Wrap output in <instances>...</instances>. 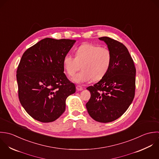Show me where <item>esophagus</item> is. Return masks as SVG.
I'll list each match as a JSON object with an SVG mask.
<instances>
[{
	"mask_svg": "<svg viewBox=\"0 0 159 159\" xmlns=\"http://www.w3.org/2000/svg\"><path fill=\"white\" fill-rule=\"evenodd\" d=\"M76 89H77V90H78V91H82V90H83V88H82V87L80 86V85H77V86H76Z\"/></svg>",
	"mask_w": 159,
	"mask_h": 159,
	"instance_id": "obj_1",
	"label": "esophagus"
}]
</instances>
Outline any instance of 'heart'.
I'll use <instances>...</instances> for the list:
<instances>
[{
    "mask_svg": "<svg viewBox=\"0 0 159 159\" xmlns=\"http://www.w3.org/2000/svg\"><path fill=\"white\" fill-rule=\"evenodd\" d=\"M112 58L109 48L86 43L76 50L75 57L69 55L64 57V67L69 76H74L82 66V70L74 77L73 80L77 84L90 82L94 79L100 80L106 74Z\"/></svg>",
    "mask_w": 159,
    "mask_h": 159,
    "instance_id": "1",
    "label": "heart"
}]
</instances>
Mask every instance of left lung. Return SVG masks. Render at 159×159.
I'll return each instance as SVG.
<instances>
[{"label": "left lung", "instance_id": "left-lung-1", "mask_svg": "<svg viewBox=\"0 0 159 159\" xmlns=\"http://www.w3.org/2000/svg\"><path fill=\"white\" fill-rule=\"evenodd\" d=\"M112 53V63L106 74L87 88L91 97L86 104L95 120L107 123L122 116L131 104L135 93L136 69L127 47L120 42L102 37Z\"/></svg>", "mask_w": 159, "mask_h": 159}]
</instances>
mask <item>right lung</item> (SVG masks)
<instances>
[{"instance_id": "obj_1", "label": "right lung", "mask_w": 159, "mask_h": 159, "mask_svg": "<svg viewBox=\"0 0 159 159\" xmlns=\"http://www.w3.org/2000/svg\"><path fill=\"white\" fill-rule=\"evenodd\" d=\"M75 40L45 38L23 55L16 71L20 101L33 119L43 123L58 119L66 99L75 92L64 73L63 58Z\"/></svg>"}]
</instances>
